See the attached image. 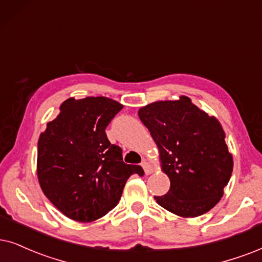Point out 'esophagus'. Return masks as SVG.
Here are the masks:
<instances>
[{
    "label": "esophagus",
    "instance_id": "esophagus-1",
    "mask_svg": "<svg viewBox=\"0 0 262 262\" xmlns=\"http://www.w3.org/2000/svg\"><path fill=\"white\" fill-rule=\"evenodd\" d=\"M141 167L144 168V171H145V174H146V175H150L152 171H154V168H152V165L145 160L141 162Z\"/></svg>",
    "mask_w": 262,
    "mask_h": 262
}]
</instances>
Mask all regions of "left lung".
Segmentation results:
<instances>
[{
	"mask_svg": "<svg viewBox=\"0 0 262 262\" xmlns=\"http://www.w3.org/2000/svg\"><path fill=\"white\" fill-rule=\"evenodd\" d=\"M138 115L157 144L162 169L170 180L169 191L155 196L156 202L183 217L209 211L223 197L233 169L219 121L187 97L152 102Z\"/></svg>",
	"mask_w": 262,
	"mask_h": 262,
	"instance_id": "8db88e82",
	"label": "left lung"
}]
</instances>
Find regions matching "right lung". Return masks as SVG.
Returning <instances> with one entry per match:
<instances>
[{
	"label": "right lung",
	"mask_w": 262,
	"mask_h": 262,
	"mask_svg": "<svg viewBox=\"0 0 262 262\" xmlns=\"http://www.w3.org/2000/svg\"><path fill=\"white\" fill-rule=\"evenodd\" d=\"M123 105L104 97L70 98L48 122L37 145V177L46 197L62 214L91 223L117 205L129 177L140 165L125 164L122 148L105 129Z\"/></svg>",
	"instance_id": "obj_1"
}]
</instances>
